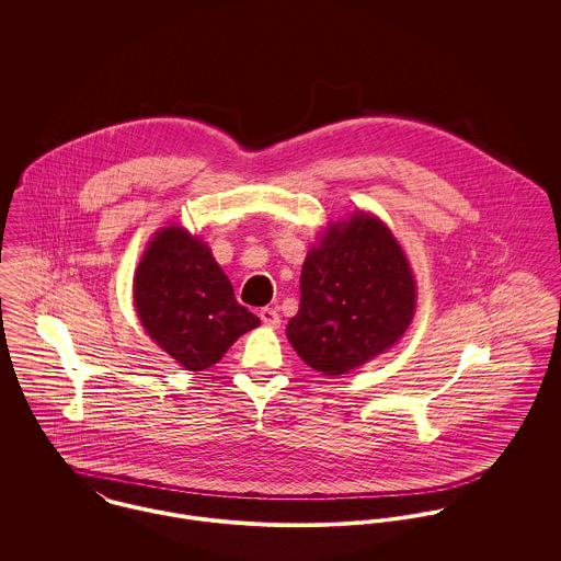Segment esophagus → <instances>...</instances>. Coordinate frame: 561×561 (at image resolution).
<instances>
[{"label":"esophagus","instance_id":"1","mask_svg":"<svg viewBox=\"0 0 561 561\" xmlns=\"http://www.w3.org/2000/svg\"><path fill=\"white\" fill-rule=\"evenodd\" d=\"M259 318H261V321H263L265 325H270V328H278V325H280V316H278L276 309L265 307V309L259 311Z\"/></svg>","mask_w":561,"mask_h":561}]
</instances>
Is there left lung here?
<instances>
[{"instance_id": "obj_1", "label": "left lung", "mask_w": 561, "mask_h": 561, "mask_svg": "<svg viewBox=\"0 0 561 561\" xmlns=\"http://www.w3.org/2000/svg\"><path fill=\"white\" fill-rule=\"evenodd\" d=\"M416 307L400 241L376 216L332 222L300 274V309L287 323L298 356L325 376L347 374L393 347Z\"/></svg>"}]
</instances>
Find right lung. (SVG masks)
<instances>
[{
  "label": "right lung",
  "mask_w": 561,
  "mask_h": 561,
  "mask_svg": "<svg viewBox=\"0 0 561 561\" xmlns=\"http://www.w3.org/2000/svg\"><path fill=\"white\" fill-rule=\"evenodd\" d=\"M134 305L149 336L190 371L209 369L259 325L209 245L176 225L149 241L134 276Z\"/></svg>",
  "instance_id": "right-lung-1"
}]
</instances>
